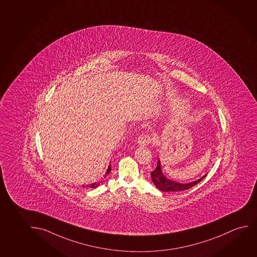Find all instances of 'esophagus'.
I'll use <instances>...</instances> for the list:
<instances>
[{"instance_id": "1", "label": "esophagus", "mask_w": 257, "mask_h": 257, "mask_svg": "<svg viewBox=\"0 0 257 257\" xmlns=\"http://www.w3.org/2000/svg\"><path fill=\"white\" fill-rule=\"evenodd\" d=\"M151 143V138L147 135H142L141 137L138 138V144L140 146H146Z\"/></svg>"}]
</instances>
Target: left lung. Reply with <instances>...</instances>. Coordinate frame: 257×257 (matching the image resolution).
Wrapping results in <instances>:
<instances>
[{
  "label": "left lung",
  "instance_id": "1",
  "mask_svg": "<svg viewBox=\"0 0 257 257\" xmlns=\"http://www.w3.org/2000/svg\"><path fill=\"white\" fill-rule=\"evenodd\" d=\"M151 175H152V182L154 183L156 187L159 188V190L165 192L184 191L194 187L195 185L198 184L199 182L206 176L205 174L198 180L188 182V183H181V182L173 181L171 179H168L163 173L161 162L159 159L158 160V166L156 167L155 170L152 172Z\"/></svg>",
  "mask_w": 257,
  "mask_h": 257
}]
</instances>
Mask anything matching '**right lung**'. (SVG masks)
<instances>
[{"label":"right lung","instance_id":"1","mask_svg":"<svg viewBox=\"0 0 257 257\" xmlns=\"http://www.w3.org/2000/svg\"><path fill=\"white\" fill-rule=\"evenodd\" d=\"M111 169H112V168H111V164H110V165H109L108 166V168H107V170H106V172H105V178L106 177V176L108 175L109 173L111 172ZM102 182H103V181H98V182H94V183H91V184L90 185H86V186H83V187H86V188H97V187H98L99 185L101 184Z\"/></svg>","mask_w":257,"mask_h":257}]
</instances>
